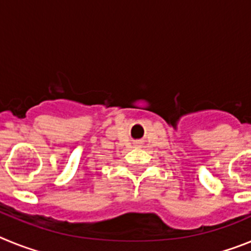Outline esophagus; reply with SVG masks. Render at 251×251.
Returning <instances> with one entry per match:
<instances>
[{"label": "esophagus", "instance_id": "esophagus-1", "mask_svg": "<svg viewBox=\"0 0 251 251\" xmlns=\"http://www.w3.org/2000/svg\"><path fill=\"white\" fill-rule=\"evenodd\" d=\"M139 145V143H137V146H138Z\"/></svg>", "mask_w": 251, "mask_h": 251}]
</instances>
